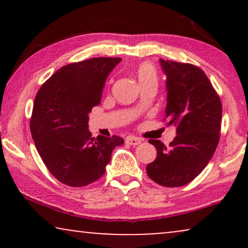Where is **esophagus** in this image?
<instances>
[{
  "label": "esophagus",
  "mask_w": 248,
  "mask_h": 248,
  "mask_svg": "<svg viewBox=\"0 0 248 248\" xmlns=\"http://www.w3.org/2000/svg\"><path fill=\"white\" fill-rule=\"evenodd\" d=\"M125 142L130 145H138L141 143V139L135 138V137H127L126 139H125Z\"/></svg>",
  "instance_id": "obj_1"
}]
</instances>
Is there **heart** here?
<instances>
[{
  "label": "heart",
  "instance_id": "b5f03b06",
  "mask_svg": "<svg viewBox=\"0 0 248 248\" xmlns=\"http://www.w3.org/2000/svg\"><path fill=\"white\" fill-rule=\"evenodd\" d=\"M137 77L139 80V83L147 82V81H157L158 80V74L157 70L154 64L151 63H143L138 67L137 71Z\"/></svg>",
  "mask_w": 248,
  "mask_h": 248
}]
</instances>
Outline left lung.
<instances>
[{"label":"left lung","instance_id":"8db88e82","mask_svg":"<svg viewBox=\"0 0 248 248\" xmlns=\"http://www.w3.org/2000/svg\"><path fill=\"white\" fill-rule=\"evenodd\" d=\"M167 76V107L164 121L176 127L169 147L149 140L157 158L147 166L152 181L166 187L192 182L211 160L220 140L222 106L206 74L189 63L160 60Z\"/></svg>","mask_w":248,"mask_h":248}]
</instances>
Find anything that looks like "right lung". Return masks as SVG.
Returning <instances> with one entry per match:
<instances>
[{"instance_id": "right-lung-1", "label": "right lung", "mask_w": 248, "mask_h": 248, "mask_svg": "<svg viewBox=\"0 0 248 248\" xmlns=\"http://www.w3.org/2000/svg\"><path fill=\"white\" fill-rule=\"evenodd\" d=\"M120 57H93L57 70L40 87L30 132L50 174L63 184L82 187L105 174L111 152L124 140L117 135L91 138L88 122L100 104L103 88Z\"/></svg>"}]
</instances>
